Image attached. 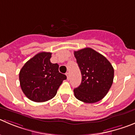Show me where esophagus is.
Wrapping results in <instances>:
<instances>
[{
  "instance_id": "1",
  "label": "esophagus",
  "mask_w": 135,
  "mask_h": 135,
  "mask_svg": "<svg viewBox=\"0 0 135 135\" xmlns=\"http://www.w3.org/2000/svg\"><path fill=\"white\" fill-rule=\"evenodd\" d=\"M66 77H67V79H69V73H66Z\"/></svg>"
}]
</instances>
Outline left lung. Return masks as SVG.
Instances as JSON below:
<instances>
[{
	"instance_id": "left-lung-1",
	"label": "left lung",
	"mask_w": 135,
	"mask_h": 135,
	"mask_svg": "<svg viewBox=\"0 0 135 135\" xmlns=\"http://www.w3.org/2000/svg\"><path fill=\"white\" fill-rule=\"evenodd\" d=\"M82 75V81L74 94L78 100L94 103L103 99L110 89L114 79V69L103 55L91 48L74 52Z\"/></svg>"
}]
</instances>
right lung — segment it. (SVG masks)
I'll return each instance as SVG.
<instances>
[{
    "label": "right lung",
    "mask_w": 135,
    "mask_h": 135,
    "mask_svg": "<svg viewBox=\"0 0 135 135\" xmlns=\"http://www.w3.org/2000/svg\"><path fill=\"white\" fill-rule=\"evenodd\" d=\"M51 52H41L28 60L19 73L21 89L25 96L36 103L52 99L65 75L59 71V65L50 62Z\"/></svg>",
    "instance_id": "add662e5"
}]
</instances>
